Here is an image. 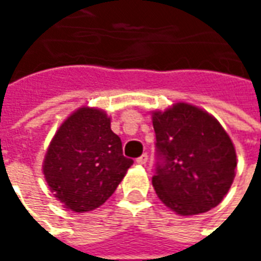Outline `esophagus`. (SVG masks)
Segmentation results:
<instances>
[{
    "label": "esophagus",
    "instance_id": "esophagus-1",
    "mask_svg": "<svg viewBox=\"0 0 261 261\" xmlns=\"http://www.w3.org/2000/svg\"><path fill=\"white\" fill-rule=\"evenodd\" d=\"M147 161H148V154L147 152H144L143 155L137 158V164H140V165H144Z\"/></svg>",
    "mask_w": 261,
    "mask_h": 261
}]
</instances>
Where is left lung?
<instances>
[{
	"instance_id": "obj_1",
	"label": "left lung",
	"mask_w": 261,
	"mask_h": 261,
	"mask_svg": "<svg viewBox=\"0 0 261 261\" xmlns=\"http://www.w3.org/2000/svg\"><path fill=\"white\" fill-rule=\"evenodd\" d=\"M158 198L182 216L218 206L234 178L236 151L219 121L195 106L178 103L152 113Z\"/></svg>"
}]
</instances>
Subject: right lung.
<instances>
[{
	"label": "right lung",
	"mask_w": 261,
	"mask_h": 261,
	"mask_svg": "<svg viewBox=\"0 0 261 261\" xmlns=\"http://www.w3.org/2000/svg\"><path fill=\"white\" fill-rule=\"evenodd\" d=\"M133 160L97 109L82 107L55 134L43 162L50 191L73 212H89L109 199Z\"/></svg>",
	"instance_id": "obj_1"
}]
</instances>
